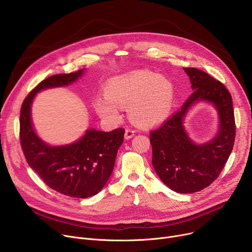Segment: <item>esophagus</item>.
Returning <instances> with one entry per match:
<instances>
[{
  "instance_id": "1",
  "label": "esophagus",
  "mask_w": 252,
  "mask_h": 252,
  "mask_svg": "<svg viewBox=\"0 0 252 252\" xmlns=\"http://www.w3.org/2000/svg\"><path fill=\"white\" fill-rule=\"evenodd\" d=\"M134 133H135V131H134L133 129H131V128H126V132H125V138H126V139H129V138H131V137L134 135Z\"/></svg>"
}]
</instances>
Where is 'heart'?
Here are the masks:
<instances>
[{
  "mask_svg": "<svg viewBox=\"0 0 252 252\" xmlns=\"http://www.w3.org/2000/svg\"><path fill=\"white\" fill-rule=\"evenodd\" d=\"M175 97L174 86L166 77L148 69L116 77L107 83L105 94L94 102L97 116L118 122L121 107H127L129 119L139 126H155L170 115Z\"/></svg>",
  "mask_w": 252,
  "mask_h": 252,
  "instance_id": "obj_1",
  "label": "heart"
}]
</instances>
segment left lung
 I'll use <instances>...</instances> for the list:
<instances>
[{
    "instance_id": "8db88e82",
    "label": "left lung",
    "mask_w": 252,
    "mask_h": 252,
    "mask_svg": "<svg viewBox=\"0 0 252 252\" xmlns=\"http://www.w3.org/2000/svg\"><path fill=\"white\" fill-rule=\"evenodd\" d=\"M193 93L182 110L151 132L154 168L161 182L178 193L197 192L217 179L224 167L235 138L232 98L227 89L204 71L184 68ZM199 101L211 103L218 112L219 127L215 137L194 143L184 127L191 107Z\"/></svg>"
}]
</instances>
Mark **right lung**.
<instances>
[{
    "label": "right lung",
    "instance_id": "obj_1",
    "mask_svg": "<svg viewBox=\"0 0 252 252\" xmlns=\"http://www.w3.org/2000/svg\"><path fill=\"white\" fill-rule=\"evenodd\" d=\"M85 70L55 75L41 82L24 100L20 116V139L29 165L54 190L79 198L98 193L109 181L125 129L104 132L90 128L80 139L68 145L51 146L33 128L32 104L38 93L73 84Z\"/></svg>",
    "mask_w": 252,
    "mask_h": 252
}]
</instances>
